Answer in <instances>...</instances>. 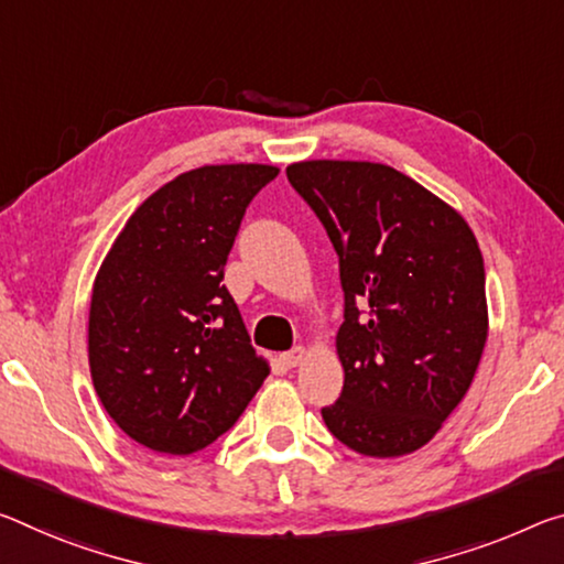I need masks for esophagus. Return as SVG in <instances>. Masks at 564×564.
Wrapping results in <instances>:
<instances>
[{
    "label": "esophagus",
    "mask_w": 564,
    "mask_h": 564,
    "mask_svg": "<svg viewBox=\"0 0 564 564\" xmlns=\"http://www.w3.org/2000/svg\"><path fill=\"white\" fill-rule=\"evenodd\" d=\"M308 356V351L303 346H296V348H291V351H285V354H281V361L289 366V369H293V366H299V364H303V359H306Z\"/></svg>",
    "instance_id": "34e87169"
}]
</instances>
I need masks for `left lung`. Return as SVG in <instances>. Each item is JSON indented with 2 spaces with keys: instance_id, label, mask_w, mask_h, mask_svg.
Returning <instances> with one entry per match:
<instances>
[{
  "instance_id": "obj_1",
  "label": "left lung",
  "mask_w": 564,
  "mask_h": 564,
  "mask_svg": "<svg viewBox=\"0 0 564 564\" xmlns=\"http://www.w3.org/2000/svg\"><path fill=\"white\" fill-rule=\"evenodd\" d=\"M338 253L344 391L321 409L364 457H404L432 440L475 379L487 344L485 261L452 205L381 163L285 167Z\"/></svg>"
}]
</instances>
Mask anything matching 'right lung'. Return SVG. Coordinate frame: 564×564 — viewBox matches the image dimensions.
Here are the masks:
<instances>
[{
	"label": "right lung",
	"instance_id": "obj_1",
	"mask_svg": "<svg viewBox=\"0 0 564 564\" xmlns=\"http://www.w3.org/2000/svg\"><path fill=\"white\" fill-rule=\"evenodd\" d=\"M275 175L258 163L187 170L132 213L97 271L89 373L112 422L148 449H205L271 371L220 281L248 203Z\"/></svg>",
	"mask_w": 564,
	"mask_h": 564
}]
</instances>
